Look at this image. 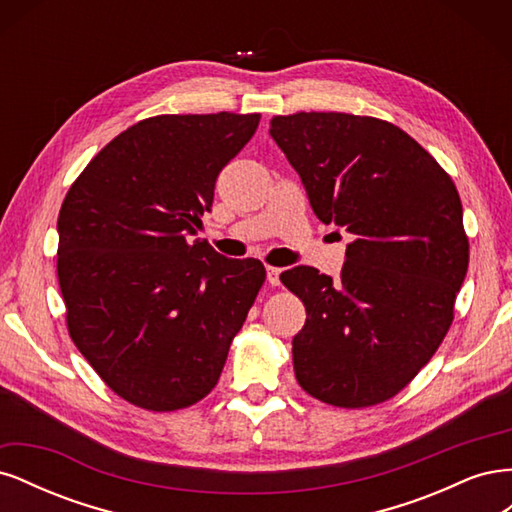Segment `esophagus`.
Returning <instances> with one entry per match:
<instances>
[{"label": "esophagus", "mask_w": 512, "mask_h": 512, "mask_svg": "<svg viewBox=\"0 0 512 512\" xmlns=\"http://www.w3.org/2000/svg\"><path fill=\"white\" fill-rule=\"evenodd\" d=\"M280 275H282V269H280V267L267 265V282H269L271 286H280Z\"/></svg>", "instance_id": "1"}]
</instances>
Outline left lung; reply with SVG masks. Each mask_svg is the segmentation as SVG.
Segmentation results:
<instances>
[{
    "mask_svg": "<svg viewBox=\"0 0 512 512\" xmlns=\"http://www.w3.org/2000/svg\"><path fill=\"white\" fill-rule=\"evenodd\" d=\"M269 134L318 220L354 235L337 282L314 267L280 275L307 312L294 376L324 404H382L451 329L470 260L459 192L410 134L376 117L275 115Z\"/></svg>",
    "mask_w": 512,
    "mask_h": 512,
    "instance_id": "obj_1",
    "label": "left lung"
}]
</instances>
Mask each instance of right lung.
<instances>
[{
    "mask_svg": "<svg viewBox=\"0 0 512 512\" xmlns=\"http://www.w3.org/2000/svg\"><path fill=\"white\" fill-rule=\"evenodd\" d=\"M258 121L226 111L138 121L85 166L61 205L68 333L108 389L138 408L173 412L207 397L265 284L260 260L188 241Z\"/></svg>",
    "mask_w": 512,
    "mask_h": 512,
    "instance_id": "1",
    "label": "right lung"
}]
</instances>
